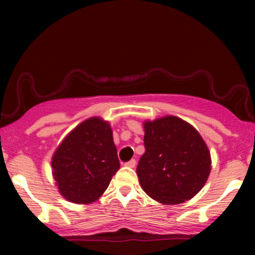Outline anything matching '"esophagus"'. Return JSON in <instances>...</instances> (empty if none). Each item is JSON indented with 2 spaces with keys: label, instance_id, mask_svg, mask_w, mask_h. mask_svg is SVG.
<instances>
[{
  "label": "esophagus",
  "instance_id": "esophagus-1",
  "mask_svg": "<svg viewBox=\"0 0 255 255\" xmlns=\"http://www.w3.org/2000/svg\"><path fill=\"white\" fill-rule=\"evenodd\" d=\"M124 166L130 167V168H133V167L135 166V160H134V159H132V160H130V161L125 162V165H124Z\"/></svg>",
  "mask_w": 255,
  "mask_h": 255
}]
</instances>
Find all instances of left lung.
Returning <instances> with one entry per match:
<instances>
[{"label": "left lung", "instance_id": "left-lung-1", "mask_svg": "<svg viewBox=\"0 0 255 255\" xmlns=\"http://www.w3.org/2000/svg\"><path fill=\"white\" fill-rule=\"evenodd\" d=\"M144 131L145 153L137 167L142 190L165 205L193 198L211 170L210 151L198 131L175 116L145 121Z\"/></svg>", "mask_w": 255, "mask_h": 255}]
</instances>
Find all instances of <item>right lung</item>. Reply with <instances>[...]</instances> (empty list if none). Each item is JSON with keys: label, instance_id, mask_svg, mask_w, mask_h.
<instances>
[{"label": "right lung", "instance_id": "add662e5", "mask_svg": "<svg viewBox=\"0 0 255 255\" xmlns=\"http://www.w3.org/2000/svg\"><path fill=\"white\" fill-rule=\"evenodd\" d=\"M58 191L75 204L99 200L120 169L109 122L90 117L66 135L52 155Z\"/></svg>", "mask_w": 255, "mask_h": 255}]
</instances>
